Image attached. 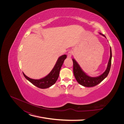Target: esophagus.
Segmentation results:
<instances>
[{"label":"esophagus","mask_w":124,"mask_h":124,"mask_svg":"<svg viewBox=\"0 0 124 124\" xmlns=\"http://www.w3.org/2000/svg\"><path fill=\"white\" fill-rule=\"evenodd\" d=\"M72 55H73V51H70L68 52V53L67 54V56L68 58H71V57H72Z\"/></svg>","instance_id":"obj_1"}]
</instances>
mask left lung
I'll list each match as a JSON object with an SVG mask.
<instances>
[{"instance_id": "left-lung-1", "label": "left lung", "mask_w": 124, "mask_h": 124, "mask_svg": "<svg viewBox=\"0 0 124 124\" xmlns=\"http://www.w3.org/2000/svg\"><path fill=\"white\" fill-rule=\"evenodd\" d=\"M102 36H106L100 33ZM112 50L110 47V57L108 64L107 68L106 71L101 75L97 77H90L87 75L84 71L82 70L79 65L78 64L74 59H72V61L73 63V73L75 76V78L78 83L81 84V85L85 87H93L101 83L103 79H105L107 77L112 62Z\"/></svg>"}]
</instances>
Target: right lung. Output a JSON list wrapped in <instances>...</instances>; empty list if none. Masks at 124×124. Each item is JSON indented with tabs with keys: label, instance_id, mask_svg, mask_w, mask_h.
Listing matches in <instances>:
<instances>
[{
	"label": "right lung",
	"instance_id": "obj_1",
	"mask_svg": "<svg viewBox=\"0 0 124 124\" xmlns=\"http://www.w3.org/2000/svg\"><path fill=\"white\" fill-rule=\"evenodd\" d=\"M67 58L66 55H63L59 57L55 65L54 68L51 70V72L44 78L40 79H31L26 76L23 73V76L28 80L34 84L36 86L42 89L47 88L53 85L57 81L61 68L63 64L65 59Z\"/></svg>",
	"mask_w": 124,
	"mask_h": 124
}]
</instances>
